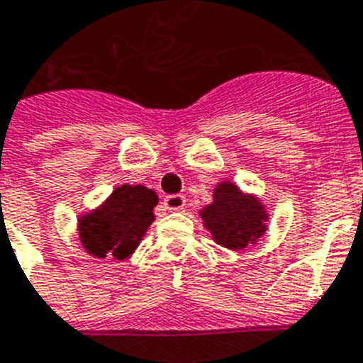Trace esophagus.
<instances>
[{
	"label": "esophagus",
	"instance_id": "1",
	"mask_svg": "<svg viewBox=\"0 0 363 363\" xmlns=\"http://www.w3.org/2000/svg\"><path fill=\"white\" fill-rule=\"evenodd\" d=\"M163 203L164 208L170 209V211H179V209L185 208V196L184 194H169Z\"/></svg>",
	"mask_w": 363,
	"mask_h": 363
}]
</instances>
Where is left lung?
<instances>
[{
  "label": "left lung",
  "instance_id": "obj_1",
  "mask_svg": "<svg viewBox=\"0 0 363 363\" xmlns=\"http://www.w3.org/2000/svg\"><path fill=\"white\" fill-rule=\"evenodd\" d=\"M200 218L217 245L241 250L267 232L269 213L257 196L242 193L233 182H220L213 189V202L200 209Z\"/></svg>",
  "mask_w": 363,
  "mask_h": 363
}]
</instances>
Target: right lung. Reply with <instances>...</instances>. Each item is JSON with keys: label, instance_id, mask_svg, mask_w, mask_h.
<instances>
[{"label": "right lung", "instance_id": "right-lung-1", "mask_svg": "<svg viewBox=\"0 0 363 363\" xmlns=\"http://www.w3.org/2000/svg\"><path fill=\"white\" fill-rule=\"evenodd\" d=\"M160 199L145 185L124 184L109 194L100 208L77 218L79 241L94 257L125 259L135 252L154 223Z\"/></svg>", "mask_w": 363, "mask_h": 363}]
</instances>
